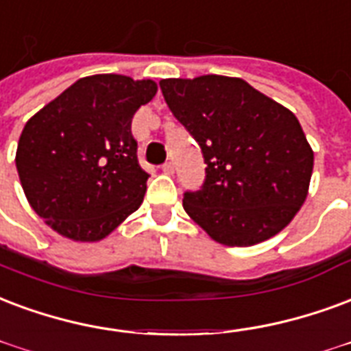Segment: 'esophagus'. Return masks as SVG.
I'll use <instances>...</instances> for the list:
<instances>
[{
  "label": "esophagus",
  "mask_w": 351,
  "mask_h": 351,
  "mask_svg": "<svg viewBox=\"0 0 351 351\" xmlns=\"http://www.w3.org/2000/svg\"><path fill=\"white\" fill-rule=\"evenodd\" d=\"M162 171L165 173V175H173L175 173V163L173 162H165L162 165Z\"/></svg>",
  "instance_id": "esophagus-1"
}]
</instances>
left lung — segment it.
<instances>
[{"mask_svg": "<svg viewBox=\"0 0 351 351\" xmlns=\"http://www.w3.org/2000/svg\"><path fill=\"white\" fill-rule=\"evenodd\" d=\"M160 89L201 147L204 182L184 210L223 245L281 232L307 197L314 154L295 115L240 77H169Z\"/></svg>", "mask_w": 351, "mask_h": 351, "instance_id": "left-lung-1", "label": "left lung"}]
</instances>
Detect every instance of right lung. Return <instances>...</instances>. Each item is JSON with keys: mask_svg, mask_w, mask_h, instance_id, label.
Returning <instances> with one entry per match:
<instances>
[{"mask_svg": "<svg viewBox=\"0 0 351 351\" xmlns=\"http://www.w3.org/2000/svg\"><path fill=\"white\" fill-rule=\"evenodd\" d=\"M156 90L152 80L82 77L25 123L18 176L31 208L59 234L102 240L141 206L149 173L137 162L132 119Z\"/></svg>", "mask_w": 351, "mask_h": 351, "instance_id": "1", "label": "right lung"}]
</instances>
